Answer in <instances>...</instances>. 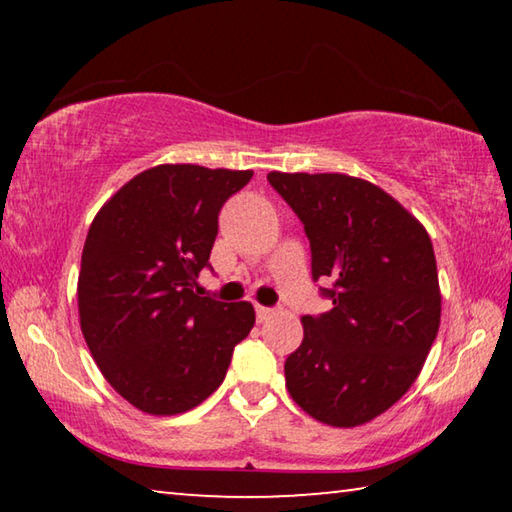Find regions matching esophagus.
<instances>
[{
	"label": "esophagus",
	"mask_w": 512,
	"mask_h": 512,
	"mask_svg": "<svg viewBox=\"0 0 512 512\" xmlns=\"http://www.w3.org/2000/svg\"><path fill=\"white\" fill-rule=\"evenodd\" d=\"M255 314H257L259 323H264V320H268V318L275 314V309L273 307H264V305H255Z\"/></svg>",
	"instance_id": "1"
}]
</instances>
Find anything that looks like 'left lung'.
<instances>
[{"label": "left lung", "mask_w": 512, "mask_h": 512, "mask_svg": "<svg viewBox=\"0 0 512 512\" xmlns=\"http://www.w3.org/2000/svg\"><path fill=\"white\" fill-rule=\"evenodd\" d=\"M305 225L311 277L332 309L302 316L305 339L284 361L302 411L357 427L418 379L440 325L436 255L420 221L368 180L343 173H268Z\"/></svg>", "instance_id": "1"}]
</instances>
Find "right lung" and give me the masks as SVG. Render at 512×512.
Listing matches in <instances>:
<instances>
[{"label": "right lung", "mask_w": 512, "mask_h": 512, "mask_svg": "<svg viewBox=\"0 0 512 512\" xmlns=\"http://www.w3.org/2000/svg\"><path fill=\"white\" fill-rule=\"evenodd\" d=\"M253 171L160 164L101 207L83 246L79 316L108 384L137 409L176 415L221 386L255 325L250 302L201 296L223 203Z\"/></svg>", "instance_id": "add662e5"}]
</instances>
